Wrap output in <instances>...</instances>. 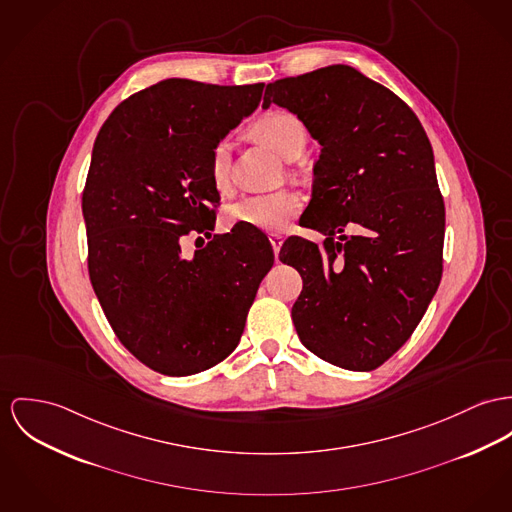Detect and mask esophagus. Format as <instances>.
Returning <instances> with one entry per match:
<instances>
[{
	"label": "esophagus",
	"mask_w": 512,
	"mask_h": 512,
	"mask_svg": "<svg viewBox=\"0 0 512 512\" xmlns=\"http://www.w3.org/2000/svg\"><path fill=\"white\" fill-rule=\"evenodd\" d=\"M269 241H271V245H273V251H275L276 259H278V251H280V245H282L284 237L280 236V234H269Z\"/></svg>",
	"instance_id": "obj_1"
}]
</instances>
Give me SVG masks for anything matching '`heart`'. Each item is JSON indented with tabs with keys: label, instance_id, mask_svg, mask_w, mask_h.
<instances>
[{
	"label": "heart",
	"instance_id": "heart-1",
	"mask_svg": "<svg viewBox=\"0 0 512 512\" xmlns=\"http://www.w3.org/2000/svg\"><path fill=\"white\" fill-rule=\"evenodd\" d=\"M251 132L267 142L271 148L286 159L302 154L308 142L306 124L288 111H269L257 118ZM232 156L226 140L212 146L208 158V175L212 185L220 193H228L232 187ZM302 210V198L294 191H276L267 195H247L228 206V222L255 228L261 232H282Z\"/></svg>",
	"mask_w": 512,
	"mask_h": 512
}]
</instances>
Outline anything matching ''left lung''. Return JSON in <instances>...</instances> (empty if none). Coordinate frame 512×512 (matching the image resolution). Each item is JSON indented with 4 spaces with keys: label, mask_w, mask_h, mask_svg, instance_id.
I'll return each instance as SVG.
<instances>
[{
    "label": "left lung",
    "mask_w": 512,
    "mask_h": 512,
    "mask_svg": "<svg viewBox=\"0 0 512 512\" xmlns=\"http://www.w3.org/2000/svg\"><path fill=\"white\" fill-rule=\"evenodd\" d=\"M276 103L321 144L310 215L319 247L290 237L280 261L302 276L292 321L302 345L347 368L374 370L394 356L427 312L442 276L444 200L431 142L394 91L351 66H327L267 85ZM366 237L334 241L349 222Z\"/></svg>",
    "instance_id": "left-lung-1"
}]
</instances>
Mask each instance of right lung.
I'll use <instances>...</instances> for the list:
<instances>
[{"mask_svg":"<svg viewBox=\"0 0 512 512\" xmlns=\"http://www.w3.org/2000/svg\"><path fill=\"white\" fill-rule=\"evenodd\" d=\"M263 87L163 79L124 99L97 134L81 197L91 286L118 341L159 374L191 376L234 353L275 263L255 228L212 237L210 150ZM191 231L211 241L185 260L178 239Z\"/></svg>","mask_w":512,"mask_h":512,"instance_id":"1","label":"right lung"}]
</instances>
